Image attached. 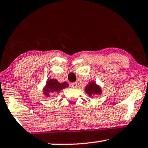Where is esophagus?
Returning a JSON list of instances; mask_svg holds the SVG:
<instances>
[{
	"instance_id": "obj_1",
	"label": "esophagus",
	"mask_w": 148,
	"mask_h": 148,
	"mask_svg": "<svg viewBox=\"0 0 148 148\" xmlns=\"http://www.w3.org/2000/svg\"><path fill=\"white\" fill-rule=\"evenodd\" d=\"M77 86H78V84L76 82H73V83L71 84V86H72V88H76L77 87Z\"/></svg>"
}]
</instances>
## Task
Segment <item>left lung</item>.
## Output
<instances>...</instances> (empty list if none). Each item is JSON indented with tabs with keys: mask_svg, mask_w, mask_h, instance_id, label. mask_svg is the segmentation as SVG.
I'll return each instance as SVG.
<instances>
[{
	"mask_svg": "<svg viewBox=\"0 0 148 148\" xmlns=\"http://www.w3.org/2000/svg\"><path fill=\"white\" fill-rule=\"evenodd\" d=\"M85 92L90 97H91L94 95H101V89L100 86L97 85L95 82H90L88 85L85 86Z\"/></svg>",
	"mask_w": 148,
	"mask_h": 148,
	"instance_id": "obj_1",
	"label": "left lung"
}]
</instances>
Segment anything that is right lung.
<instances>
[{"mask_svg":"<svg viewBox=\"0 0 148 148\" xmlns=\"http://www.w3.org/2000/svg\"><path fill=\"white\" fill-rule=\"evenodd\" d=\"M69 84L68 82H64L62 83L59 82L56 79H49L47 81V84L43 88V92L47 97L58 94L64 88L68 87Z\"/></svg>","mask_w":148,"mask_h":148,"instance_id":"obj_1","label":"right lung"}]
</instances>
